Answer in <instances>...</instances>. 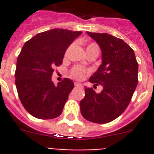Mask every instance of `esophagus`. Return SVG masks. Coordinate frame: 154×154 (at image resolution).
Masks as SVG:
<instances>
[{
	"mask_svg": "<svg viewBox=\"0 0 154 154\" xmlns=\"http://www.w3.org/2000/svg\"><path fill=\"white\" fill-rule=\"evenodd\" d=\"M74 85H75V86H77V87H82V85L81 84V83H78V82H75Z\"/></svg>",
	"mask_w": 154,
	"mask_h": 154,
	"instance_id": "obj_1",
	"label": "esophagus"
}]
</instances>
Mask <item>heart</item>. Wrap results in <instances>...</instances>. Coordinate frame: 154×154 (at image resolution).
<instances>
[{"label": "heart", "instance_id": "b5f03b06", "mask_svg": "<svg viewBox=\"0 0 154 154\" xmlns=\"http://www.w3.org/2000/svg\"><path fill=\"white\" fill-rule=\"evenodd\" d=\"M97 50L99 51V47L96 43H90V44L87 46L86 51L89 50ZM87 72V69H85V68L76 65L74 67L72 68V69L70 70V75L72 77H74L76 79H82L84 77L85 74Z\"/></svg>", "mask_w": 154, "mask_h": 154}]
</instances>
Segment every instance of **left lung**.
<instances>
[{"instance_id": "8db88e82", "label": "left lung", "mask_w": 154, "mask_h": 154, "mask_svg": "<svg viewBox=\"0 0 154 154\" xmlns=\"http://www.w3.org/2000/svg\"><path fill=\"white\" fill-rule=\"evenodd\" d=\"M86 32L99 45L102 56V64L89 82L101 85L103 89L97 94L93 88H85L81 112L89 122L105 124L128 107L138 82V63L133 49L123 40L108 33Z\"/></svg>"}]
</instances>
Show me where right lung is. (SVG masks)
I'll list each match as a JSON object with an SVG mask.
<instances>
[{"label":"right lung","mask_w":154,"mask_h":154,"mask_svg":"<svg viewBox=\"0 0 154 154\" xmlns=\"http://www.w3.org/2000/svg\"><path fill=\"white\" fill-rule=\"evenodd\" d=\"M81 34L53 29L35 35L24 45L17 61L15 83L20 102L33 117L46 120L61 114L74 84L64 78L55 85L53 69L62 64L66 49Z\"/></svg>","instance_id":"obj_1"}]
</instances>
